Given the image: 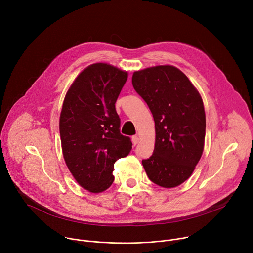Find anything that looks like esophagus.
<instances>
[{
    "label": "esophagus",
    "mask_w": 253,
    "mask_h": 253,
    "mask_svg": "<svg viewBox=\"0 0 253 253\" xmlns=\"http://www.w3.org/2000/svg\"><path fill=\"white\" fill-rule=\"evenodd\" d=\"M132 142H133V145L136 146L137 144L139 143V138H138V136H133V137H132Z\"/></svg>",
    "instance_id": "1"
}]
</instances>
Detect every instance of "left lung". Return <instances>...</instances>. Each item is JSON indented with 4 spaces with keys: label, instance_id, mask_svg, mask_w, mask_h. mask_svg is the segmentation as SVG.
Wrapping results in <instances>:
<instances>
[{
    "label": "left lung",
    "instance_id": "1",
    "mask_svg": "<svg viewBox=\"0 0 253 253\" xmlns=\"http://www.w3.org/2000/svg\"><path fill=\"white\" fill-rule=\"evenodd\" d=\"M132 85L155 122L153 154L142 160L147 176L164 188L182 184L204 148L206 122L200 94L183 72L170 65L134 72Z\"/></svg>",
    "mask_w": 253,
    "mask_h": 253
}]
</instances>
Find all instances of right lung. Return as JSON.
I'll return each mask as SVG.
<instances>
[{
	"instance_id": "obj_1",
	"label": "right lung",
	"mask_w": 253,
	"mask_h": 253,
	"mask_svg": "<svg viewBox=\"0 0 253 253\" xmlns=\"http://www.w3.org/2000/svg\"><path fill=\"white\" fill-rule=\"evenodd\" d=\"M128 73L106 63L83 70L68 90L60 115L65 162L76 181L92 193L109 188L114 163L132 149L120 133L115 109Z\"/></svg>"
}]
</instances>
